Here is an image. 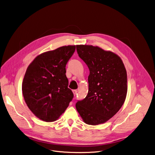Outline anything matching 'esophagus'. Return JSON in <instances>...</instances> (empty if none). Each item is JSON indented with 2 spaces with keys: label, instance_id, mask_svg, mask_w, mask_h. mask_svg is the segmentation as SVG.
<instances>
[{
  "label": "esophagus",
  "instance_id": "34e87169",
  "mask_svg": "<svg viewBox=\"0 0 155 155\" xmlns=\"http://www.w3.org/2000/svg\"><path fill=\"white\" fill-rule=\"evenodd\" d=\"M72 93H73V94H74V96H76V94H77V90H73V91H72Z\"/></svg>",
  "mask_w": 155,
  "mask_h": 155
}]
</instances>
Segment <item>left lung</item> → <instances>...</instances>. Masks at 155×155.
Returning <instances> with one entry per match:
<instances>
[{"label":"left lung","mask_w":155,"mask_h":155,"mask_svg":"<svg viewBox=\"0 0 155 155\" xmlns=\"http://www.w3.org/2000/svg\"><path fill=\"white\" fill-rule=\"evenodd\" d=\"M76 49L89 69L88 93L78 101L76 110L87 124L104 123L124 103L128 88L124 64L116 54L97 46L77 45Z\"/></svg>","instance_id":"8db88e82"}]
</instances>
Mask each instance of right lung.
Returning <instances> with one entry per match:
<instances>
[{"instance_id":"1","label":"right lung","mask_w":155,"mask_h":155,"mask_svg":"<svg viewBox=\"0 0 155 155\" xmlns=\"http://www.w3.org/2000/svg\"><path fill=\"white\" fill-rule=\"evenodd\" d=\"M75 49L76 45H68L44 52L26 70L22 86L24 100L44 121H56L74 97L68 87L66 66Z\"/></svg>"}]
</instances>
